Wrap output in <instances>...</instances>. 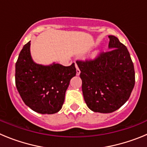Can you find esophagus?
Segmentation results:
<instances>
[{
    "instance_id": "34e87169",
    "label": "esophagus",
    "mask_w": 147,
    "mask_h": 147,
    "mask_svg": "<svg viewBox=\"0 0 147 147\" xmlns=\"http://www.w3.org/2000/svg\"><path fill=\"white\" fill-rule=\"evenodd\" d=\"M76 75H77V76H79V75L80 74V68L78 67L77 65H76Z\"/></svg>"
}]
</instances>
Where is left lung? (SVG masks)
<instances>
[{"mask_svg":"<svg viewBox=\"0 0 147 147\" xmlns=\"http://www.w3.org/2000/svg\"><path fill=\"white\" fill-rule=\"evenodd\" d=\"M109 51L93 60L77 61L85 103L96 113H110L129 99L135 85L134 65L127 47L110 35Z\"/></svg>","mask_w":147,"mask_h":147,"instance_id":"left-lung-1","label":"left lung"}]
</instances>
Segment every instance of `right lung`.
Instances as JSON below:
<instances>
[{"label":"right lung","mask_w":147,"mask_h":147,"mask_svg":"<svg viewBox=\"0 0 147 147\" xmlns=\"http://www.w3.org/2000/svg\"><path fill=\"white\" fill-rule=\"evenodd\" d=\"M30 46L31 41L23 46L15 65L18 91L26 105L35 112L56 113L62 109L66 90L76 76L75 64H37L32 59Z\"/></svg>","instance_id":"right-lung-1"}]
</instances>
